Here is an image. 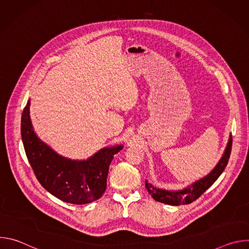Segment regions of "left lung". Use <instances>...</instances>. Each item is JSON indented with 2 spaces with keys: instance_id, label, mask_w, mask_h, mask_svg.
<instances>
[{
  "instance_id": "obj_1",
  "label": "left lung",
  "mask_w": 249,
  "mask_h": 249,
  "mask_svg": "<svg viewBox=\"0 0 249 249\" xmlns=\"http://www.w3.org/2000/svg\"><path fill=\"white\" fill-rule=\"evenodd\" d=\"M231 144H232V138L231 135H230L227 147L225 149V152L217 163V165L213 168V170L204 176L203 178L193 182L192 184L186 186L183 189L179 190H166L162 188H159L154 186L152 183H150L146 179V188L148 192L152 195V197L160 203H164L171 206H179V205H186L190 204L193 201L197 200L212 184L214 183L219 176L223 173L225 170L231 151Z\"/></svg>"
}]
</instances>
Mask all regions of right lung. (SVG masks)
<instances>
[{
	"label": "right lung",
	"instance_id": "1",
	"mask_svg": "<svg viewBox=\"0 0 249 249\" xmlns=\"http://www.w3.org/2000/svg\"><path fill=\"white\" fill-rule=\"evenodd\" d=\"M30 99L21 115V139L27 160L40 184L56 198L84 205L99 199L106 189L110 162L123 145L102 148L87 160H71L56 153L35 133Z\"/></svg>",
	"mask_w": 249,
	"mask_h": 249
}]
</instances>
